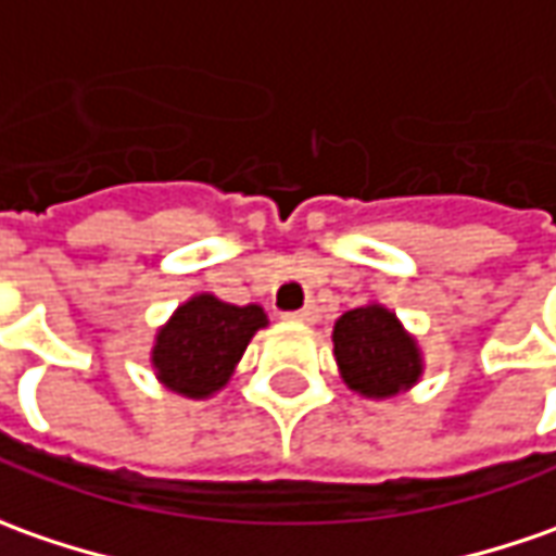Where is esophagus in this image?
I'll return each instance as SVG.
<instances>
[{"mask_svg":"<svg viewBox=\"0 0 556 556\" xmlns=\"http://www.w3.org/2000/svg\"><path fill=\"white\" fill-rule=\"evenodd\" d=\"M282 319H289V323H314L316 307L314 304H304L301 311H289V314H282Z\"/></svg>","mask_w":556,"mask_h":556,"instance_id":"obj_1","label":"esophagus"}]
</instances>
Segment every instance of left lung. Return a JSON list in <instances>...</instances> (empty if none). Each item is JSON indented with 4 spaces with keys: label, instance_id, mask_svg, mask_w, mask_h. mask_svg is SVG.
<instances>
[{
    "label": "left lung",
    "instance_id": "8db88e82",
    "mask_svg": "<svg viewBox=\"0 0 556 556\" xmlns=\"http://www.w3.org/2000/svg\"><path fill=\"white\" fill-rule=\"evenodd\" d=\"M332 341L341 378L363 396H393L421 375L415 338L406 336L400 319L381 304L348 311L336 323Z\"/></svg>",
    "mask_w": 556,
    "mask_h": 556
}]
</instances>
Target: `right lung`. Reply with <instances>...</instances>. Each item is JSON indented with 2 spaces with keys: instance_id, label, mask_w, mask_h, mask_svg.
<instances>
[{
  "instance_id": "1",
  "label": "right lung",
  "mask_w": 556,
  "mask_h": 556,
  "mask_svg": "<svg viewBox=\"0 0 556 556\" xmlns=\"http://www.w3.org/2000/svg\"><path fill=\"white\" fill-rule=\"evenodd\" d=\"M267 326L258 304H224L197 295L181 304L153 344V369L168 391L202 400L220 391L252 336Z\"/></svg>"
}]
</instances>
